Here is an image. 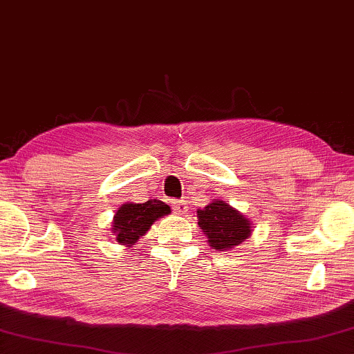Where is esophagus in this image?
I'll list each match as a JSON object with an SVG mask.
<instances>
[{
    "label": "esophagus",
    "instance_id": "1",
    "mask_svg": "<svg viewBox=\"0 0 354 354\" xmlns=\"http://www.w3.org/2000/svg\"><path fill=\"white\" fill-rule=\"evenodd\" d=\"M173 210H175V214H185L187 212V205H185L184 201H175L173 203Z\"/></svg>",
    "mask_w": 354,
    "mask_h": 354
}]
</instances>
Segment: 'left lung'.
Returning a JSON list of instances; mask_svg holds the SVG:
<instances>
[{"instance_id":"8db88e82","label":"left lung","mask_w":354,"mask_h":354,"mask_svg":"<svg viewBox=\"0 0 354 354\" xmlns=\"http://www.w3.org/2000/svg\"><path fill=\"white\" fill-rule=\"evenodd\" d=\"M198 226L215 250H230L252 235V223L241 212L223 199H212L204 209L196 210Z\"/></svg>"}]
</instances>
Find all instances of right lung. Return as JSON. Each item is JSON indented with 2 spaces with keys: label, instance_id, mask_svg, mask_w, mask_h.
<instances>
[{
  "label": "right lung",
  "instance_id": "1",
  "mask_svg": "<svg viewBox=\"0 0 354 354\" xmlns=\"http://www.w3.org/2000/svg\"><path fill=\"white\" fill-rule=\"evenodd\" d=\"M170 207L159 199L147 203H125L114 214L111 232L115 241L125 248H133L140 236L149 232L159 218L170 214Z\"/></svg>",
  "mask_w": 354,
  "mask_h": 354
}]
</instances>
